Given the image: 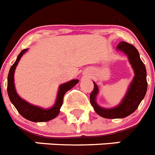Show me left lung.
<instances>
[{
	"label": "left lung",
	"mask_w": 155,
	"mask_h": 155,
	"mask_svg": "<svg viewBox=\"0 0 155 155\" xmlns=\"http://www.w3.org/2000/svg\"><path fill=\"white\" fill-rule=\"evenodd\" d=\"M117 49L123 51L128 57L129 62L134 72V77L130 84L128 90L120 105L114 108L106 109L100 107L96 102L99 88L93 82L94 88L90 94V103L97 114L107 119L124 118L130 115L136 110L140 102L145 97L147 89V72L144 64L141 61L138 51L133 45L121 41L117 46Z\"/></svg>",
	"instance_id": "8db88e82"
}]
</instances>
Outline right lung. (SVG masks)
<instances>
[{"mask_svg":"<svg viewBox=\"0 0 155 155\" xmlns=\"http://www.w3.org/2000/svg\"><path fill=\"white\" fill-rule=\"evenodd\" d=\"M28 48L23 49L20 52L15 63L12 65L10 69L9 73L8 76V94L10 100L12 102L13 105L15 106L17 110L18 111L19 114L25 117V119L28 120L32 122H45V121L51 120L56 117L58 114L60 112V108L62 105L63 102V97L65 93L69 90H71L75 85L79 83L78 79H72L66 83L60 85L58 89L57 99L55 104L51 108L49 109H42L37 106L31 105L28 104L25 100L21 98L15 87V80H14V74L16 69V66L18 64L19 60L21 59L24 53H25Z\"/></svg>","mask_w":155,"mask_h":155,"instance_id":"add662e5","label":"right lung"}]
</instances>
